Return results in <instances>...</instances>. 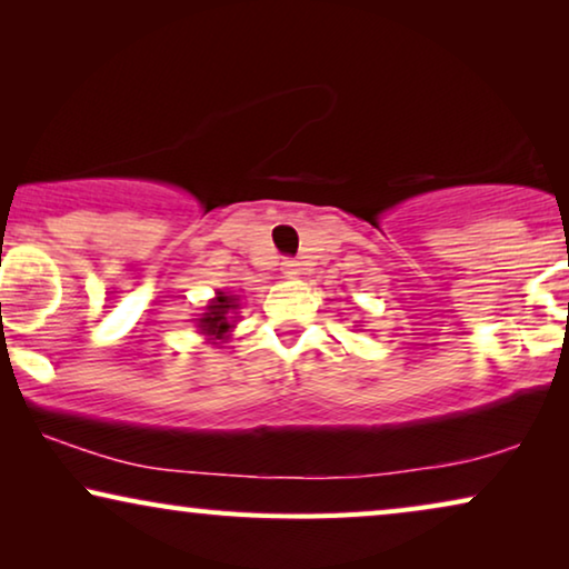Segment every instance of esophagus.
Here are the masks:
<instances>
[{"label":"esophagus","mask_w":569,"mask_h":569,"mask_svg":"<svg viewBox=\"0 0 569 569\" xmlns=\"http://www.w3.org/2000/svg\"><path fill=\"white\" fill-rule=\"evenodd\" d=\"M279 267H282V274L290 277V279L300 274V263L295 261V259H284L282 263H279Z\"/></svg>","instance_id":"1"}]
</instances>
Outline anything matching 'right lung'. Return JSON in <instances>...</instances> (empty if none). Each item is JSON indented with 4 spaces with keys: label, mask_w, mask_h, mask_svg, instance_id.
<instances>
[{
    "label": "right lung",
    "mask_w": 569,
    "mask_h": 569,
    "mask_svg": "<svg viewBox=\"0 0 569 569\" xmlns=\"http://www.w3.org/2000/svg\"><path fill=\"white\" fill-rule=\"evenodd\" d=\"M238 308L240 306L236 295L217 292V298L209 300L207 313H201V318H197L199 333H204L212 345H220V341L228 339V331L232 329V318H238L236 316Z\"/></svg>",
    "instance_id": "add662e5"
}]
</instances>
